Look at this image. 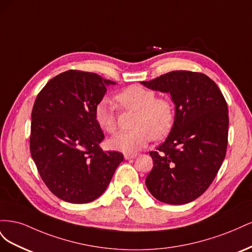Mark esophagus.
I'll list each match as a JSON object with an SVG mask.
<instances>
[{
  "label": "esophagus",
  "instance_id": "esophagus-1",
  "mask_svg": "<svg viewBox=\"0 0 252 252\" xmlns=\"http://www.w3.org/2000/svg\"><path fill=\"white\" fill-rule=\"evenodd\" d=\"M136 156H138V155H125L124 158H125V159H131V158H136Z\"/></svg>",
  "mask_w": 252,
  "mask_h": 252
}]
</instances>
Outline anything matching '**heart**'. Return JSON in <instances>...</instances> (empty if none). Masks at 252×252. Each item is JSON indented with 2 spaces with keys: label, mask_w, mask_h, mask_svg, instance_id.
Here are the masks:
<instances>
[{
  "label": "heart",
  "mask_w": 252,
  "mask_h": 252,
  "mask_svg": "<svg viewBox=\"0 0 252 252\" xmlns=\"http://www.w3.org/2000/svg\"><path fill=\"white\" fill-rule=\"evenodd\" d=\"M119 107L136 111L135 129L116 134L108 141L112 150L134 155L154 138L161 140L169 133L175 119L174 105L168 97L157 96V93L141 85H130L114 96ZM94 119L103 131L113 133L118 127L117 106L109 98H103L94 109Z\"/></svg>",
  "instance_id": "1"
}]
</instances>
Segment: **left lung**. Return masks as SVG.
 Listing matches in <instances>:
<instances>
[{
  "label": "left lung",
  "instance_id": "obj_1",
  "mask_svg": "<svg viewBox=\"0 0 252 252\" xmlns=\"http://www.w3.org/2000/svg\"><path fill=\"white\" fill-rule=\"evenodd\" d=\"M141 83L169 93L175 105L169 135L149 152L154 168L146 186L163 203L192 202L210 186L226 156L229 118L225 97L201 72L175 70Z\"/></svg>",
  "mask_w": 252,
  "mask_h": 252
}]
</instances>
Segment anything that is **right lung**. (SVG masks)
<instances>
[{
    "instance_id": "obj_1",
    "label": "right lung",
    "mask_w": 252,
    "mask_h": 252,
    "mask_svg": "<svg viewBox=\"0 0 252 252\" xmlns=\"http://www.w3.org/2000/svg\"><path fill=\"white\" fill-rule=\"evenodd\" d=\"M116 84L94 72L68 70L51 79L37 94L32 112L30 154L45 185L59 199L85 204L107 188L124 159L103 151L94 109Z\"/></svg>"
}]
</instances>
